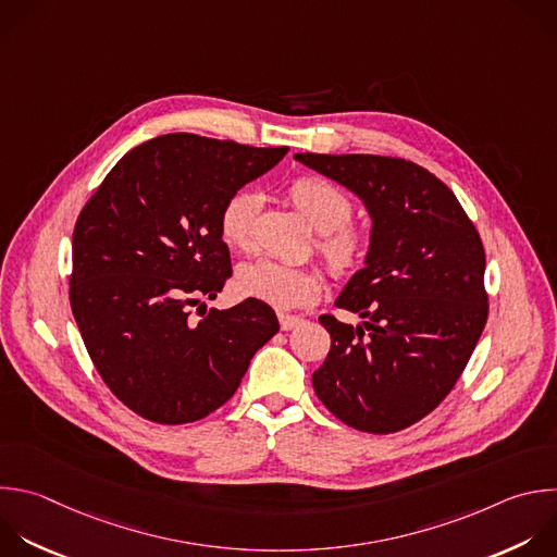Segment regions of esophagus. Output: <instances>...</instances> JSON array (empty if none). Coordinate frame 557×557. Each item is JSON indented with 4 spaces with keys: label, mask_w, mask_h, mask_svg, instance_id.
I'll return each instance as SVG.
<instances>
[{
    "label": "esophagus",
    "mask_w": 557,
    "mask_h": 557,
    "mask_svg": "<svg viewBox=\"0 0 557 557\" xmlns=\"http://www.w3.org/2000/svg\"><path fill=\"white\" fill-rule=\"evenodd\" d=\"M277 319H280V327L282 330H293V327H297L304 321L299 314H284V312H280Z\"/></svg>",
    "instance_id": "esophagus-1"
}]
</instances>
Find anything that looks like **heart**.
Returning <instances> with one entry per match:
<instances>
[{
  "label": "heart",
  "instance_id": "obj_1",
  "mask_svg": "<svg viewBox=\"0 0 557 557\" xmlns=\"http://www.w3.org/2000/svg\"><path fill=\"white\" fill-rule=\"evenodd\" d=\"M288 197L299 214L319 232L317 249L334 275H349L369 256L372 234L349 223L351 201L334 183L319 176H299L290 183ZM260 195L240 190L232 195L219 214V232L225 245L251 251L256 243V219ZM236 284L243 295L280 310L310 304L321 288V273L314 267H295L277 260H256L240 267Z\"/></svg>",
  "mask_w": 557,
  "mask_h": 557
}]
</instances>
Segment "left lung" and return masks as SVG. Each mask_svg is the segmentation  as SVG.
Segmentation results:
<instances>
[{
  "label": "left lung",
  "instance_id": "left-lung-1",
  "mask_svg": "<svg viewBox=\"0 0 557 557\" xmlns=\"http://www.w3.org/2000/svg\"><path fill=\"white\" fill-rule=\"evenodd\" d=\"M345 185L372 216V249L332 314V345L312 374L325 409L364 433H396L429 416L455 387L487 321L485 251L476 227L426 168L381 154L297 152Z\"/></svg>",
  "mask_w": 557,
  "mask_h": 557
}]
</instances>
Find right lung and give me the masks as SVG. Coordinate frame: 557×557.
<instances>
[{
	"instance_id": "right-lung-1",
	"label": "right lung",
	"mask_w": 557,
	"mask_h": 557,
	"mask_svg": "<svg viewBox=\"0 0 557 557\" xmlns=\"http://www.w3.org/2000/svg\"><path fill=\"white\" fill-rule=\"evenodd\" d=\"M286 152L161 135L128 150L83 208L72 312L100 379L144 420H203L236 394L253 354L280 330L271 306L253 297L203 310L199 321L193 308L232 277L223 203Z\"/></svg>"
}]
</instances>
